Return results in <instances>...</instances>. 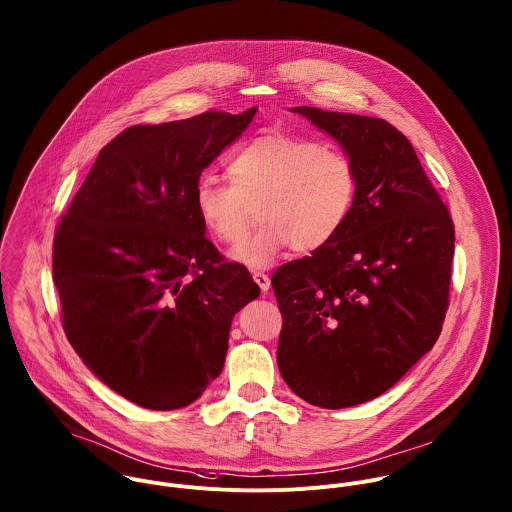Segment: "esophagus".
I'll return each mask as SVG.
<instances>
[{
	"label": "esophagus",
	"mask_w": 512,
	"mask_h": 512,
	"mask_svg": "<svg viewBox=\"0 0 512 512\" xmlns=\"http://www.w3.org/2000/svg\"><path fill=\"white\" fill-rule=\"evenodd\" d=\"M253 281L259 285V289H261L263 293H267L269 287H271V279H269V275H265V273L255 271V273H253Z\"/></svg>",
	"instance_id": "esophagus-1"
}]
</instances>
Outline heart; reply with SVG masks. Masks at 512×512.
<instances>
[{"label": "heart", "instance_id": "heart-1", "mask_svg": "<svg viewBox=\"0 0 512 512\" xmlns=\"http://www.w3.org/2000/svg\"><path fill=\"white\" fill-rule=\"evenodd\" d=\"M231 184L204 176L196 209L217 241L233 245L246 234L251 208L264 227L229 255L249 269L269 267L285 247L312 251L346 223L356 176L346 154L287 134H267L239 148L227 164Z\"/></svg>", "mask_w": 512, "mask_h": 512}]
</instances>
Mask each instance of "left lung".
<instances>
[{
	"mask_svg": "<svg viewBox=\"0 0 512 512\" xmlns=\"http://www.w3.org/2000/svg\"><path fill=\"white\" fill-rule=\"evenodd\" d=\"M293 112L344 148L356 196L328 243L271 277L283 314L277 364L308 404L350 408L388 392L439 338L455 227L390 122L314 106Z\"/></svg>",
	"mask_w": 512,
	"mask_h": 512,
	"instance_id": "1",
	"label": "left lung"
}]
</instances>
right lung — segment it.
Instances as JSON below:
<instances>
[{
    "instance_id": "add662e5",
    "label": "right lung",
    "mask_w": 512,
    "mask_h": 512,
    "mask_svg": "<svg viewBox=\"0 0 512 512\" xmlns=\"http://www.w3.org/2000/svg\"><path fill=\"white\" fill-rule=\"evenodd\" d=\"M255 112L126 128L55 231L65 334L101 382L140 408L196 402L221 374L233 316L261 293L205 237L194 196Z\"/></svg>"
}]
</instances>
